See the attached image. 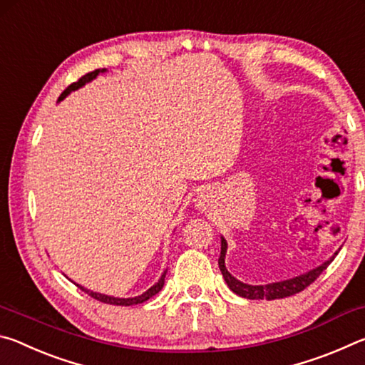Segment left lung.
Returning a JSON list of instances; mask_svg holds the SVG:
<instances>
[{
	"mask_svg": "<svg viewBox=\"0 0 365 365\" xmlns=\"http://www.w3.org/2000/svg\"><path fill=\"white\" fill-rule=\"evenodd\" d=\"M225 252H227V242L224 238H222V246H220V257H219V269L222 272V275H224V279L227 282L228 288L232 289L233 293H237L238 296H243V298H248V299H279V298H287V296H293L296 293L302 292V289L307 288L311 285L312 282L317 280V277L322 274V272L329 267L330 262L335 259L333 256L330 261L324 262L322 265H319L317 269H314L311 272H307L304 275H299V277H294V279H289L285 282H277V283H269V285H257V287H252V285H246V283H242L240 280L235 279L230 274H228V270L225 269Z\"/></svg>",
	"mask_w": 365,
	"mask_h": 365,
	"instance_id": "8db88e82",
	"label": "left lung"
}]
</instances>
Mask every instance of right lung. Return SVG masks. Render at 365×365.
I'll return each mask as SVG.
<instances>
[{
    "label": "right lung",
    "instance_id": "add662e5",
    "mask_svg": "<svg viewBox=\"0 0 365 365\" xmlns=\"http://www.w3.org/2000/svg\"><path fill=\"white\" fill-rule=\"evenodd\" d=\"M104 71V69H103ZM103 71H100V69H96V71H93V72H88V73H85L83 77H80L77 82H73V83H71L69 86H67V88L63 91V93H61V96H59V100L58 101H61V100H64V98L71 93V91H73V90H77V88H80V86L82 85H85L86 82H90V80H93L98 73L100 72H103ZM164 279H165V272L163 274V277H160L159 279V282L156 283V285L154 287H151L150 289H148V292H145L143 294H140V296H137V298H113V296H106V294H101V293H95V292H90V289H85L83 287H78L80 289H82V292H85V293H88L91 298H95V299H98V301H101V302H106V304H114V306H133V304H141V302H145V301H148L151 298V296H154L156 293H159L160 292V288L164 287Z\"/></svg>",
    "mask_w": 365,
    "mask_h": 365
}]
</instances>
